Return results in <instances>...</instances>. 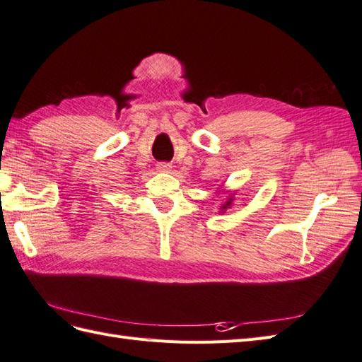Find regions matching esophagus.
Returning a JSON list of instances; mask_svg holds the SVG:
<instances>
[{
    "mask_svg": "<svg viewBox=\"0 0 362 362\" xmlns=\"http://www.w3.org/2000/svg\"><path fill=\"white\" fill-rule=\"evenodd\" d=\"M156 168H158V171L168 173V171L171 170V165H170L168 162H159V163L156 165Z\"/></svg>",
    "mask_w": 362,
    "mask_h": 362,
    "instance_id": "esophagus-1",
    "label": "esophagus"
}]
</instances>
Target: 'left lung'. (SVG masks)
<instances>
[{
	"instance_id": "8db88e82",
	"label": "left lung",
	"mask_w": 362,
	"mask_h": 362,
	"mask_svg": "<svg viewBox=\"0 0 362 362\" xmlns=\"http://www.w3.org/2000/svg\"><path fill=\"white\" fill-rule=\"evenodd\" d=\"M232 202H233V199H232V197H230V199H227V202L221 206V211L224 212L227 208H230V206H232Z\"/></svg>"
}]
</instances>
